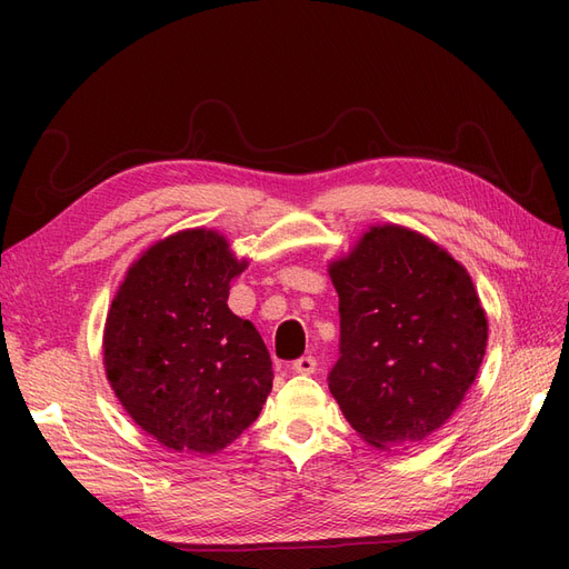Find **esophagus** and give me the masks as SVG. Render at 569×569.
I'll return each instance as SVG.
<instances>
[{"label":"esophagus","instance_id":"obj_1","mask_svg":"<svg viewBox=\"0 0 569 569\" xmlns=\"http://www.w3.org/2000/svg\"><path fill=\"white\" fill-rule=\"evenodd\" d=\"M316 358L313 356H301L297 358L295 363H291V370L299 372V375H313L316 372Z\"/></svg>","mask_w":569,"mask_h":569}]
</instances>
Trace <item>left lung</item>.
I'll use <instances>...</instances> for the list:
<instances>
[{"label": "left lung", "instance_id": "8db88e82", "mask_svg": "<svg viewBox=\"0 0 569 569\" xmlns=\"http://www.w3.org/2000/svg\"><path fill=\"white\" fill-rule=\"evenodd\" d=\"M339 358L327 385L377 449H410L453 416L487 349V316L453 256L396 226L330 266Z\"/></svg>", "mask_w": 569, "mask_h": 569}]
</instances>
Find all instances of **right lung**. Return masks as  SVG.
<instances>
[{
  "mask_svg": "<svg viewBox=\"0 0 569 569\" xmlns=\"http://www.w3.org/2000/svg\"><path fill=\"white\" fill-rule=\"evenodd\" d=\"M244 268L220 234L178 232L128 270L111 303L107 377L130 418L168 449H226L272 389L261 335L228 308Z\"/></svg>",
  "mask_w": 569,
  "mask_h": 569,
  "instance_id": "obj_1",
  "label": "right lung"
}]
</instances>
